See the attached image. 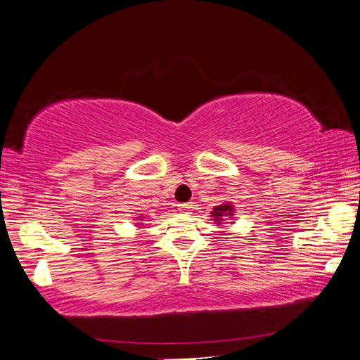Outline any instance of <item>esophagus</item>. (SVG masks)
Returning a JSON list of instances; mask_svg holds the SVG:
<instances>
[{
	"mask_svg": "<svg viewBox=\"0 0 360 360\" xmlns=\"http://www.w3.org/2000/svg\"><path fill=\"white\" fill-rule=\"evenodd\" d=\"M193 202H181V205H179V211L180 212H188L193 210Z\"/></svg>",
	"mask_w": 360,
	"mask_h": 360,
	"instance_id": "obj_1",
	"label": "esophagus"
}]
</instances>
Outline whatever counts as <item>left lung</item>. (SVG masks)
<instances>
[{"instance_id":"obj_1","label":"left lung","mask_w":360,"mask_h":360,"mask_svg":"<svg viewBox=\"0 0 360 360\" xmlns=\"http://www.w3.org/2000/svg\"><path fill=\"white\" fill-rule=\"evenodd\" d=\"M211 217L214 224L217 226H221L224 224V221H233V217H236V210H233V205L231 201H224L222 205L214 206V210L211 211ZM229 224H233V222H229Z\"/></svg>"}]
</instances>
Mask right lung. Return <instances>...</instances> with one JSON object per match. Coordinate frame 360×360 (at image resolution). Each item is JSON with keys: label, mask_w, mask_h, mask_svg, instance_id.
I'll list each match as a JSON object with an SVG mask.
<instances>
[{"label": "right lung", "mask_w": 360, "mask_h": 360, "mask_svg": "<svg viewBox=\"0 0 360 360\" xmlns=\"http://www.w3.org/2000/svg\"><path fill=\"white\" fill-rule=\"evenodd\" d=\"M143 216H138V217H134V221H143ZM138 227H141V224H138Z\"/></svg>", "instance_id": "1"}]
</instances>
